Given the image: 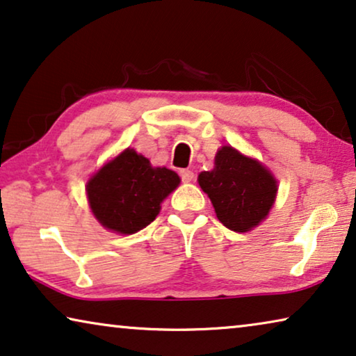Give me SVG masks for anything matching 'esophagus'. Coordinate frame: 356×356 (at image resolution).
Returning a JSON list of instances; mask_svg holds the SVG:
<instances>
[{
    "instance_id": "34e87169",
    "label": "esophagus",
    "mask_w": 356,
    "mask_h": 356,
    "mask_svg": "<svg viewBox=\"0 0 356 356\" xmlns=\"http://www.w3.org/2000/svg\"><path fill=\"white\" fill-rule=\"evenodd\" d=\"M179 174H180V177H182L184 182H192L195 177V174L190 171V169H180Z\"/></svg>"
}]
</instances>
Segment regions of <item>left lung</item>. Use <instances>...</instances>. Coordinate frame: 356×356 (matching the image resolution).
Here are the masks:
<instances>
[{"instance_id":"obj_1","label":"left lung","mask_w":356,"mask_h":356,"mask_svg":"<svg viewBox=\"0 0 356 356\" xmlns=\"http://www.w3.org/2000/svg\"><path fill=\"white\" fill-rule=\"evenodd\" d=\"M198 184L209 196L217 219L238 233L261 224L278 192L277 179L262 163L229 145L216 153L214 169L201 172Z\"/></svg>"}]
</instances>
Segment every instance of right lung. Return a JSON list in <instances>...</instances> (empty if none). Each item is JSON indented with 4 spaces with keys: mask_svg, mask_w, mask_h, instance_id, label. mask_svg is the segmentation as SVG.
Listing matches in <instances>:
<instances>
[{
    "mask_svg": "<svg viewBox=\"0 0 356 356\" xmlns=\"http://www.w3.org/2000/svg\"><path fill=\"white\" fill-rule=\"evenodd\" d=\"M180 184L168 168H153L134 148H126L88 180L86 193L99 224L132 235L155 220L161 203Z\"/></svg>",
    "mask_w": 356,
    "mask_h": 356,
    "instance_id": "right-lung-1",
    "label": "right lung"
}]
</instances>
